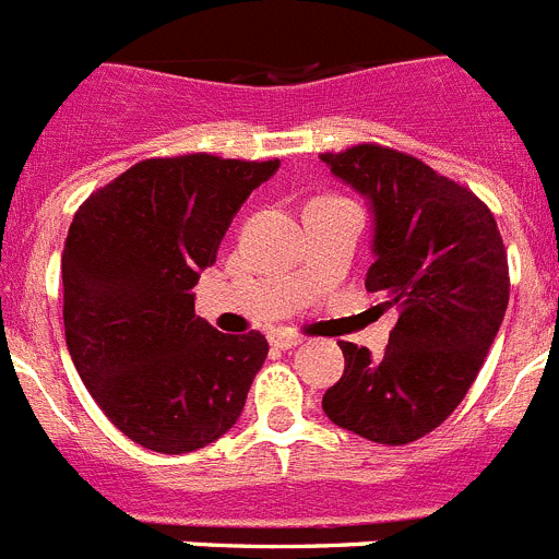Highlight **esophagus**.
I'll use <instances>...</instances> for the list:
<instances>
[{"instance_id": "1", "label": "esophagus", "mask_w": 559, "mask_h": 559, "mask_svg": "<svg viewBox=\"0 0 559 559\" xmlns=\"http://www.w3.org/2000/svg\"><path fill=\"white\" fill-rule=\"evenodd\" d=\"M269 341L280 349H294V347H299V344H302V335L288 333V330H276V333L269 335Z\"/></svg>"}]
</instances>
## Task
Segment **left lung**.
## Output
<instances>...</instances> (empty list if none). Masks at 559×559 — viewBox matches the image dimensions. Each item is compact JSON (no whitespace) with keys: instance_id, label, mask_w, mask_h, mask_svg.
<instances>
[{"instance_id":"1","label":"left lung","mask_w":559,"mask_h":559,"mask_svg":"<svg viewBox=\"0 0 559 559\" xmlns=\"http://www.w3.org/2000/svg\"><path fill=\"white\" fill-rule=\"evenodd\" d=\"M372 210L367 290L397 310L383 355L338 341L344 374L324 392L335 426L406 445L442 426L473 386L510 302L507 249L467 187L380 145L322 153Z\"/></svg>"}]
</instances>
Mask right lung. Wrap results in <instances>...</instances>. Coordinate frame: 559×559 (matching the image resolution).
Listing matches in <instances>:
<instances>
[{"label": "right lung", "mask_w": 559, "mask_h": 559, "mask_svg": "<svg viewBox=\"0 0 559 559\" xmlns=\"http://www.w3.org/2000/svg\"><path fill=\"white\" fill-rule=\"evenodd\" d=\"M280 159L210 153L147 159L92 192L61 257L63 330L83 386L114 426L156 453L224 437L269 355L263 333L195 316L201 271Z\"/></svg>", "instance_id": "1"}]
</instances>
